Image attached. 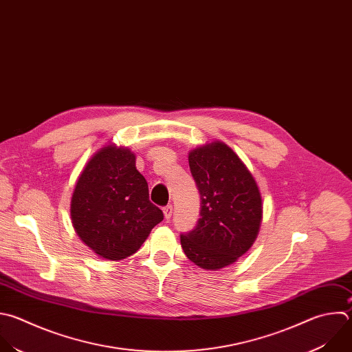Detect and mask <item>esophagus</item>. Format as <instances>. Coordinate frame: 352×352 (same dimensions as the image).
<instances>
[{
	"label": "esophagus",
	"instance_id": "obj_1",
	"mask_svg": "<svg viewBox=\"0 0 352 352\" xmlns=\"http://www.w3.org/2000/svg\"><path fill=\"white\" fill-rule=\"evenodd\" d=\"M163 212H164V218L168 221V219L171 218V215H173V206H171V204L166 206V207L163 208Z\"/></svg>",
	"mask_w": 352,
	"mask_h": 352
}]
</instances>
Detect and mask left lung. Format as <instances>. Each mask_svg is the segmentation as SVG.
Segmentation results:
<instances>
[{
	"label": "left lung",
	"instance_id": "1",
	"mask_svg": "<svg viewBox=\"0 0 352 352\" xmlns=\"http://www.w3.org/2000/svg\"><path fill=\"white\" fill-rule=\"evenodd\" d=\"M200 193V218L181 235L186 257L203 270L235 263L254 243L263 218L258 186L242 160L222 142L189 152Z\"/></svg>",
	"mask_w": 352,
	"mask_h": 352
}]
</instances>
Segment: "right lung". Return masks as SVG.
Instances as JSON below:
<instances>
[{
  "instance_id": "obj_1",
  "label": "right lung",
  "mask_w": 352,
  "mask_h": 352,
  "mask_svg": "<svg viewBox=\"0 0 352 352\" xmlns=\"http://www.w3.org/2000/svg\"><path fill=\"white\" fill-rule=\"evenodd\" d=\"M81 241L99 257L117 261L134 254L163 221L129 149L104 146L81 173L70 206Z\"/></svg>"
}]
</instances>
